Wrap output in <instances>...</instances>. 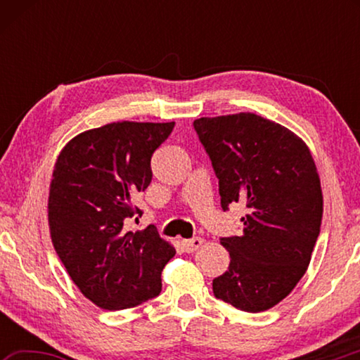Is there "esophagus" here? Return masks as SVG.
<instances>
[{
	"mask_svg": "<svg viewBox=\"0 0 360 360\" xmlns=\"http://www.w3.org/2000/svg\"><path fill=\"white\" fill-rule=\"evenodd\" d=\"M202 245H203V238H200V236H195V238L182 241V246H184V251L186 252L197 251L198 248H202Z\"/></svg>",
	"mask_w": 360,
	"mask_h": 360,
	"instance_id": "obj_1",
	"label": "esophagus"
}]
</instances>
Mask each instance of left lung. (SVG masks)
Returning a JSON list of instances; mask_svg holds the SVG:
<instances>
[{
	"label": "left lung",
	"mask_w": 360,
	"mask_h": 360,
	"mask_svg": "<svg viewBox=\"0 0 360 360\" xmlns=\"http://www.w3.org/2000/svg\"><path fill=\"white\" fill-rule=\"evenodd\" d=\"M208 154L224 211L243 202L240 236H222L229 270L212 281L216 298L260 313L288 297L318 241L322 192L309 149L275 122L251 112L193 120Z\"/></svg>",
	"instance_id": "obj_1"
}]
</instances>
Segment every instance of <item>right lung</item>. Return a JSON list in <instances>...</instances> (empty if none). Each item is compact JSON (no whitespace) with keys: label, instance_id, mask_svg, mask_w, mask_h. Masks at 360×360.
Here are the masks:
<instances>
[{"label":"right lung","instance_id":"right-lung-1","mask_svg":"<svg viewBox=\"0 0 360 360\" xmlns=\"http://www.w3.org/2000/svg\"><path fill=\"white\" fill-rule=\"evenodd\" d=\"M174 122H114L84 131L57 158L49 193L53 248L82 294L103 309L133 308L162 290V270L176 254L154 225L129 230L143 216L133 205L152 181L150 158Z\"/></svg>","mask_w":360,"mask_h":360}]
</instances>
